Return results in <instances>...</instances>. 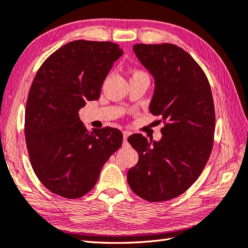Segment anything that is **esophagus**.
<instances>
[{
	"label": "esophagus",
	"mask_w": 248,
	"mask_h": 248,
	"mask_svg": "<svg viewBox=\"0 0 248 248\" xmlns=\"http://www.w3.org/2000/svg\"><path fill=\"white\" fill-rule=\"evenodd\" d=\"M124 144H127L128 143V138L129 135L131 134L130 131H124Z\"/></svg>",
	"instance_id": "esophagus-1"
}]
</instances>
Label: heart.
I'll list each match as a JSON object with an SVG mask.
<instances>
[{
  "instance_id": "obj_1",
  "label": "heart",
  "mask_w": 248,
  "mask_h": 248,
  "mask_svg": "<svg viewBox=\"0 0 248 248\" xmlns=\"http://www.w3.org/2000/svg\"><path fill=\"white\" fill-rule=\"evenodd\" d=\"M138 73H143V72H140V71H137V72L134 73V74H138Z\"/></svg>"
}]
</instances>
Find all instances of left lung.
Instances as JSON below:
<instances>
[{"label":"left lung","instance_id":"8db88e82","mask_svg":"<svg viewBox=\"0 0 248 248\" xmlns=\"http://www.w3.org/2000/svg\"><path fill=\"white\" fill-rule=\"evenodd\" d=\"M133 50L154 76L149 110L161 117L164 127L158 142L140 133L128 138L139 154L128 183L144 200H171L197 181L210 158L215 132L211 86L201 66L181 47L137 44Z\"/></svg>","mask_w":248,"mask_h":248}]
</instances>
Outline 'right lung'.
Listing matches in <instances>:
<instances>
[{"label": "right lung", "instance_id": "add662e5", "mask_svg": "<svg viewBox=\"0 0 248 248\" xmlns=\"http://www.w3.org/2000/svg\"><path fill=\"white\" fill-rule=\"evenodd\" d=\"M123 53L111 42L73 41L51 53L34 77L24 134L33 171L52 193L85 196L123 144L120 130L88 131L78 115L87 101L100 98L104 79Z\"/></svg>", "mask_w": 248, "mask_h": 248}]
</instances>
